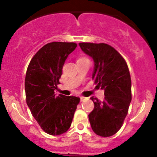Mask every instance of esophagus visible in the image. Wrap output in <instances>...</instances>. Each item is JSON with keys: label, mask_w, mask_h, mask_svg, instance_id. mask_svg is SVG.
<instances>
[{"label": "esophagus", "mask_w": 157, "mask_h": 157, "mask_svg": "<svg viewBox=\"0 0 157 157\" xmlns=\"http://www.w3.org/2000/svg\"><path fill=\"white\" fill-rule=\"evenodd\" d=\"M80 101H83L85 99H86V98H85L84 96H80Z\"/></svg>", "instance_id": "1"}]
</instances>
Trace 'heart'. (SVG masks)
I'll return each mask as SVG.
<instances>
[{
	"mask_svg": "<svg viewBox=\"0 0 157 157\" xmlns=\"http://www.w3.org/2000/svg\"><path fill=\"white\" fill-rule=\"evenodd\" d=\"M85 60H88V58H86V57H81V58H79L77 61H85Z\"/></svg>",
	"mask_w": 157,
	"mask_h": 157,
	"instance_id": "obj_1",
	"label": "heart"
}]
</instances>
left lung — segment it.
Returning a JSON list of instances; mask_svg holds the SVG:
<instances>
[{"mask_svg":"<svg viewBox=\"0 0 157 157\" xmlns=\"http://www.w3.org/2000/svg\"><path fill=\"white\" fill-rule=\"evenodd\" d=\"M83 52L94 61L93 79L104 90L103 101L91 97L94 109L89 120L95 134L106 137L116 134L127 116L131 101V80L125 60L105 43H79Z\"/></svg>","mask_w":157,"mask_h":157,"instance_id":"1","label":"left lung"}]
</instances>
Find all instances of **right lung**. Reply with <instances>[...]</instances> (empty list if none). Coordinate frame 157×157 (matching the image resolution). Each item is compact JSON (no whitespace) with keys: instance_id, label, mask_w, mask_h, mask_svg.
<instances>
[{"instance_id":"right-lung-1","label":"right lung","mask_w":157,"mask_h":157,"mask_svg":"<svg viewBox=\"0 0 157 157\" xmlns=\"http://www.w3.org/2000/svg\"><path fill=\"white\" fill-rule=\"evenodd\" d=\"M74 42H53L36 52L30 61L25 78L26 103L41 128L50 135H60L69 129L80 98L56 96L62 67L76 48Z\"/></svg>"}]
</instances>
